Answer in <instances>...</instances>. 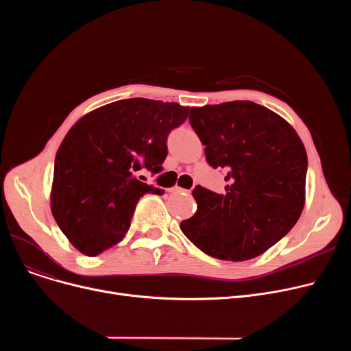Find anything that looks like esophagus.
Instances as JSON below:
<instances>
[{
  "label": "esophagus",
  "instance_id": "34e87169",
  "mask_svg": "<svg viewBox=\"0 0 351 351\" xmlns=\"http://www.w3.org/2000/svg\"><path fill=\"white\" fill-rule=\"evenodd\" d=\"M169 192L171 193H182V192H186L185 189H182V188H179V186H173V188H171L169 189Z\"/></svg>",
  "mask_w": 351,
  "mask_h": 351
}]
</instances>
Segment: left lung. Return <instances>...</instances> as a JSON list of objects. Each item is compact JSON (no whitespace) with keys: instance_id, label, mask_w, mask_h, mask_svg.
<instances>
[{"instance_id":"1","label":"left lung","mask_w":351,"mask_h":351,"mask_svg":"<svg viewBox=\"0 0 351 351\" xmlns=\"http://www.w3.org/2000/svg\"><path fill=\"white\" fill-rule=\"evenodd\" d=\"M189 122L225 193L196 186V213L182 232L202 252L242 262L265 253L294 226L306 202L307 154L293 126L252 101L191 109Z\"/></svg>"}]
</instances>
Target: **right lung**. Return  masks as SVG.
Returning a JSON list of instances; mask_svg holds the SVG:
<instances>
[{"mask_svg":"<svg viewBox=\"0 0 351 351\" xmlns=\"http://www.w3.org/2000/svg\"><path fill=\"white\" fill-rule=\"evenodd\" d=\"M189 108L145 98L90 110L73 125L55 155L51 212L71 245L85 256L115 246L129 229L141 196L163 189L135 176L158 173L169 132Z\"/></svg>","mask_w":351,"mask_h":351,"instance_id":"right-lung-1","label":"right lung"}]
</instances>
